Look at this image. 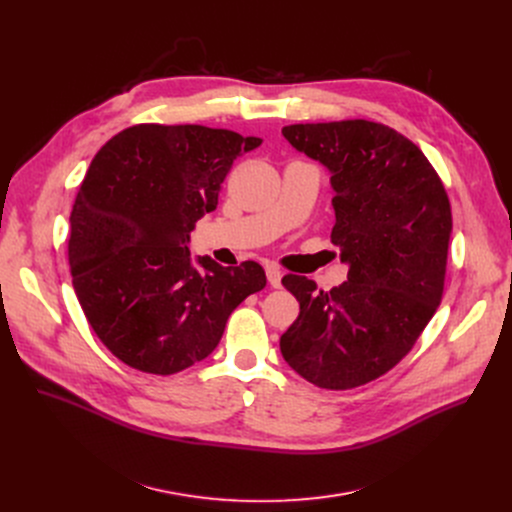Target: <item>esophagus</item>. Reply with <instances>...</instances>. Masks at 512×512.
Listing matches in <instances>:
<instances>
[{
    "label": "esophagus",
    "mask_w": 512,
    "mask_h": 512,
    "mask_svg": "<svg viewBox=\"0 0 512 512\" xmlns=\"http://www.w3.org/2000/svg\"><path fill=\"white\" fill-rule=\"evenodd\" d=\"M265 273H267V281L271 287H281V271L275 265H267Z\"/></svg>",
    "instance_id": "34e87169"
}]
</instances>
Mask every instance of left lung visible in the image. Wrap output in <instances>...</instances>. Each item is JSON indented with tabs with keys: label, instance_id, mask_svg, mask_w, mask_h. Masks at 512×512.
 <instances>
[{
	"label": "left lung",
	"instance_id": "obj_1",
	"mask_svg": "<svg viewBox=\"0 0 512 512\" xmlns=\"http://www.w3.org/2000/svg\"><path fill=\"white\" fill-rule=\"evenodd\" d=\"M281 133L330 170V239L350 267L330 291L302 275L281 279L300 302L281 354L316 387L367 385L413 348L442 302L450 198L417 145L383 123H298Z\"/></svg>",
	"mask_w": 512,
	"mask_h": 512
}]
</instances>
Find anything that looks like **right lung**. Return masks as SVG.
Listing matches in <instances>:
<instances>
[{"label":"right lung","mask_w":512,"mask_h":512,"mask_svg":"<svg viewBox=\"0 0 512 512\" xmlns=\"http://www.w3.org/2000/svg\"><path fill=\"white\" fill-rule=\"evenodd\" d=\"M259 145L229 129L139 123L93 158L70 212V275L91 328L127 367H192L221 342L231 312L265 287L255 261L194 265L188 251L233 162Z\"/></svg>","instance_id":"right-lung-1"}]
</instances>
